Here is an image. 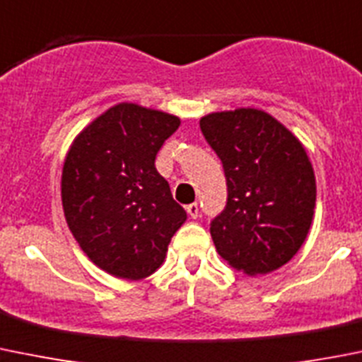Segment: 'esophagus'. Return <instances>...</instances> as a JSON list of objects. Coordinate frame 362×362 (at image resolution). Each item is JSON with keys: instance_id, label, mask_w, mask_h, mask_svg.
<instances>
[{"instance_id": "esophagus-1", "label": "esophagus", "mask_w": 362, "mask_h": 362, "mask_svg": "<svg viewBox=\"0 0 362 362\" xmlns=\"http://www.w3.org/2000/svg\"><path fill=\"white\" fill-rule=\"evenodd\" d=\"M185 210H187L189 217H192V219H196V217L199 216V206H198V203H191V205L185 206Z\"/></svg>"}]
</instances>
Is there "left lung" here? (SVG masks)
I'll list each match as a JSON object with an SVG mask.
<instances>
[{
	"label": "left lung",
	"instance_id": "1",
	"mask_svg": "<svg viewBox=\"0 0 362 362\" xmlns=\"http://www.w3.org/2000/svg\"><path fill=\"white\" fill-rule=\"evenodd\" d=\"M223 163L228 202L210 224L217 252L247 276L288 263L310 233L317 182L303 143L256 107L209 113L199 120Z\"/></svg>",
	"mask_w": 362,
	"mask_h": 362
}]
</instances>
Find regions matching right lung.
<instances>
[{
    "mask_svg": "<svg viewBox=\"0 0 362 362\" xmlns=\"http://www.w3.org/2000/svg\"><path fill=\"white\" fill-rule=\"evenodd\" d=\"M180 118L134 103L110 107L74 138L62 171L69 230L84 255L129 281L164 263L187 214L156 170L163 143Z\"/></svg>",
    "mask_w": 362,
    "mask_h": 362,
    "instance_id": "right-lung-1",
    "label": "right lung"
}]
</instances>
